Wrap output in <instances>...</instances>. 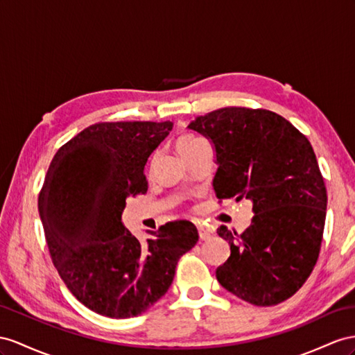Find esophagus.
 Wrapping results in <instances>:
<instances>
[{"label":"esophagus","instance_id":"1","mask_svg":"<svg viewBox=\"0 0 355 355\" xmlns=\"http://www.w3.org/2000/svg\"><path fill=\"white\" fill-rule=\"evenodd\" d=\"M198 232H199V239L201 240H210L213 237V234L210 230H207L205 226H198Z\"/></svg>","mask_w":355,"mask_h":355}]
</instances>
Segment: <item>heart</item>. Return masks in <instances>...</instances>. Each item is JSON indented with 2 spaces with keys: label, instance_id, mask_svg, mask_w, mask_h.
I'll use <instances>...</instances> for the list:
<instances>
[{
  "label": "heart",
  "instance_id": "heart-1",
  "mask_svg": "<svg viewBox=\"0 0 355 355\" xmlns=\"http://www.w3.org/2000/svg\"><path fill=\"white\" fill-rule=\"evenodd\" d=\"M199 141H201V138H198V136H195V135H189V133L181 135L180 138L175 141V148L180 153V156L186 159L189 156V153L193 150V147Z\"/></svg>",
  "mask_w": 355,
  "mask_h": 355
}]
</instances>
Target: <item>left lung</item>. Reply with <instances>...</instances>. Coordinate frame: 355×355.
I'll return each instance as SVG.
<instances>
[{
	"label": "left lung",
	"instance_id": "1",
	"mask_svg": "<svg viewBox=\"0 0 355 355\" xmlns=\"http://www.w3.org/2000/svg\"><path fill=\"white\" fill-rule=\"evenodd\" d=\"M189 129L214 145L219 201L246 198L255 213L243 234L217 230L231 246L217 280L250 304L285 302L311 276L325 225L327 189L311 142L267 109H216L196 116Z\"/></svg>",
	"mask_w": 355,
	"mask_h": 355
}]
</instances>
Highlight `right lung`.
Here are the masks:
<instances>
[{
    "mask_svg": "<svg viewBox=\"0 0 355 355\" xmlns=\"http://www.w3.org/2000/svg\"><path fill=\"white\" fill-rule=\"evenodd\" d=\"M171 121L96 123L53 156L39 213L53 266L69 291L107 318L138 316L166 294L178 259L198 243L196 226L172 220L144 244L124 228L127 196L145 193L150 154Z\"/></svg>",
    "mask_w": 355,
    "mask_h": 355,
    "instance_id": "1",
    "label": "right lung"
}]
</instances>
